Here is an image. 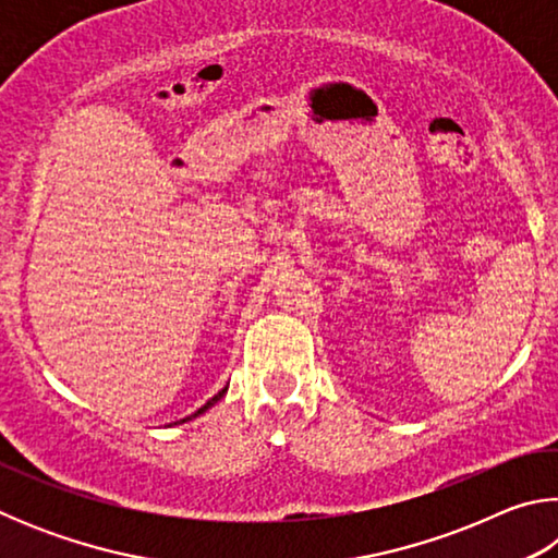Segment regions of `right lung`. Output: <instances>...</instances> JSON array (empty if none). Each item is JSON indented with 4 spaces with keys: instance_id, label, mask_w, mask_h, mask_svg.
Returning <instances> with one entry per match:
<instances>
[{
    "instance_id": "1",
    "label": "right lung",
    "mask_w": 558,
    "mask_h": 558,
    "mask_svg": "<svg viewBox=\"0 0 558 558\" xmlns=\"http://www.w3.org/2000/svg\"><path fill=\"white\" fill-rule=\"evenodd\" d=\"M223 393H226V389H221V391H219V393H216V396H214V399H209V401H206V403H204V405H202V409H199V411H196V413H192V415H189V418H196V415H199V413H204V411H206V409H211V405H214V403H216V401H219V399H221V396H223ZM189 418H184V421H189Z\"/></svg>"
}]
</instances>
